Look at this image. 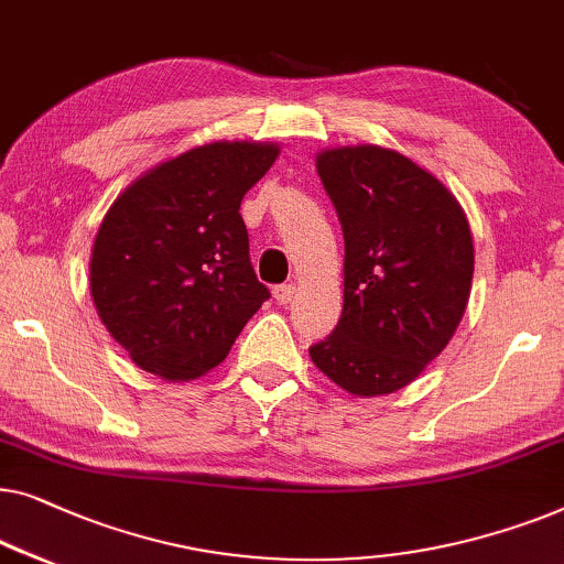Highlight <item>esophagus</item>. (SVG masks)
<instances>
[{
	"label": "esophagus",
	"mask_w": 564,
	"mask_h": 564,
	"mask_svg": "<svg viewBox=\"0 0 564 564\" xmlns=\"http://www.w3.org/2000/svg\"><path fill=\"white\" fill-rule=\"evenodd\" d=\"M293 296H296V285H293V283H281V285H275V289H273V299L283 306L291 304Z\"/></svg>",
	"instance_id": "1"
}]
</instances>
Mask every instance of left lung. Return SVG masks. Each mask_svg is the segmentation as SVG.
Wrapping results in <instances>:
<instances>
[{"mask_svg": "<svg viewBox=\"0 0 564 564\" xmlns=\"http://www.w3.org/2000/svg\"><path fill=\"white\" fill-rule=\"evenodd\" d=\"M316 171L345 235V304L308 355L347 393H393L422 376L463 319L470 225L447 186L395 150H322Z\"/></svg>", "mask_w": 564, "mask_h": 564, "instance_id": "left-lung-1", "label": "left lung"}]
</instances>
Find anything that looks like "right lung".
<instances>
[{
  "label": "right lung",
  "mask_w": 564,
  "mask_h": 564,
  "mask_svg": "<svg viewBox=\"0 0 564 564\" xmlns=\"http://www.w3.org/2000/svg\"><path fill=\"white\" fill-rule=\"evenodd\" d=\"M279 153L273 142H209L142 173L109 206L91 299L138 368L204 376L271 296L252 271L240 204Z\"/></svg>",
  "instance_id": "right-lung-1"
}]
</instances>
